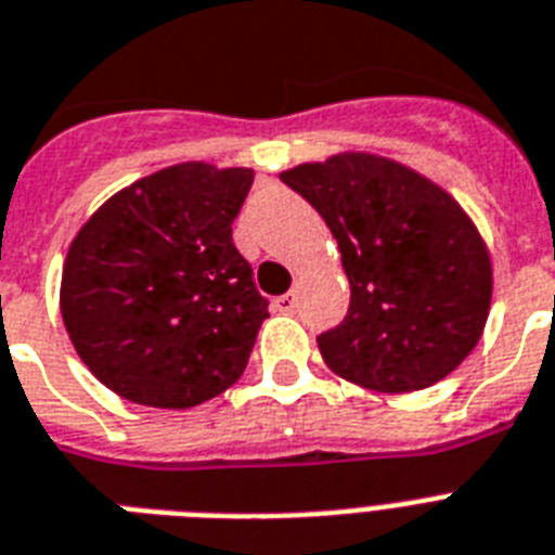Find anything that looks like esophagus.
<instances>
[{
	"mask_svg": "<svg viewBox=\"0 0 555 555\" xmlns=\"http://www.w3.org/2000/svg\"><path fill=\"white\" fill-rule=\"evenodd\" d=\"M296 305H299L296 293H285V296H279V299L273 301V308H276L279 313H293V310H296Z\"/></svg>",
	"mask_w": 555,
	"mask_h": 555,
	"instance_id": "34e87169",
	"label": "esophagus"
}]
</instances>
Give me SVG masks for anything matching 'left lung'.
<instances>
[{
	"instance_id": "left-lung-1",
	"label": "left lung",
	"mask_w": 555,
	"mask_h": 555,
	"mask_svg": "<svg viewBox=\"0 0 555 555\" xmlns=\"http://www.w3.org/2000/svg\"><path fill=\"white\" fill-rule=\"evenodd\" d=\"M317 207L350 282V308L319 333L324 364L379 393L436 385L465 362L488 322L493 270L476 224L416 170L339 153L285 170Z\"/></svg>"
}]
</instances>
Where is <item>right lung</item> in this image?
<instances>
[{
	"instance_id": "obj_1",
	"label": "right lung",
	"mask_w": 555,
	"mask_h": 555,
	"mask_svg": "<svg viewBox=\"0 0 555 555\" xmlns=\"http://www.w3.org/2000/svg\"><path fill=\"white\" fill-rule=\"evenodd\" d=\"M254 170L184 162L139 179L76 233L62 319L121 399L184 410L245 373L268 299L233 245Z\"/></svg>"
}]
</instances>
